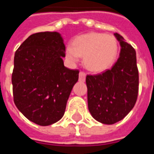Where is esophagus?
<instances>
[{
    "label": "esophagus",
    "instance_id": "obj_1",
    "mask_svg": "<svg viewBox=\"0 0 154 154\" xmlns=\"http://www.w3.org/2000/svg\"><path fill=\"white\" fill-rule=\"evenodd\" d=\"M86 76H87L86 72H80V73H79V81H81V82H84V81L86 80Z\"/></svg>",
    "mask_w": 154,
    "mask_h": 154
}]
</instances>
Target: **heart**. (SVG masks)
I'll list each match as a JSON object with an SVG mask.
<instances>
[{
  "label": "heart",
  "instance_id": "1",
  "mask_svg": "<svg viewBox=\"0 0 154 154\" xmlns=\"http://www.w3.org/2000/svg\"><path fill=\"white\" fill-rule=\"evenodd\" d=\"M117 44L113 36L100 33H88L75 38L72 45L66 48V56L77 62L84 56V64L91 71L102 72L113 63Z\"/></svg>",
  "mask_w": 154,
  "mask_h": 154
}]
</instances>
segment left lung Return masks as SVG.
Listing matches in <instances>:
<instances>
[{"mask_svg": "<svg viewBox=\"0 0 154 154\" xmlns=\"http://www.w3.org/2000/svg\"><path fill=\"white\" fill-rule=\"evenodd\" d=\"M121 51L111 69L87 75L88 109L97 121L113 125L125 117L136 103L139 93V70L134 48L118 33Z\"/></svg>", "mask_w": 154, "mask_h": 154, "instance_id": "8db88e82", "label": "left lung"}]
</instances>
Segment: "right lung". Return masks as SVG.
I'll return each mask as SVG.
<instances>
[{"mask_svg":"<svg viewBox=\"0 0 154 154\" xmlns=\"http://www.w3.org/2000/svg\"><path fill=\"white\" fill-rule=\"evenodd\" d=\"M65 45L57 32L31 35L16 50L12 72L13 98L24 116L38 125L63 116L79 70L64 67Z\"/></svg>","mask_w":154,"mask_h":154,"instance_id":"right-lung-1","label":"right lung"}]
</instances>
